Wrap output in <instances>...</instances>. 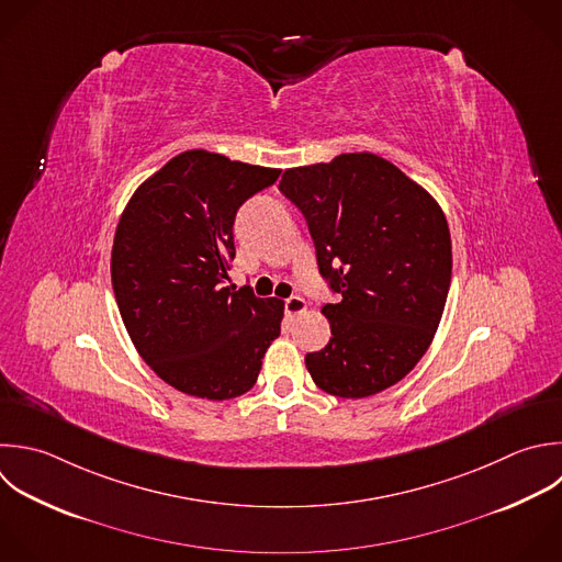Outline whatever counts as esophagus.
<instances>
[{
  "mask_svg": "<svg viewBox=\"0 0 562 562\" xmlns=\"http://www.w3.org/2000/svg\"><path fill=\"white\" fill-rule=\"evenodd\" d=\"M305 310H307V303H305L301 296H290V299H285V314H288L290 318L303 314Z\"/></svg>",
  "mask_w": 562,
  "mask_h": 562,
  "instance_id": "obj_1",
  "label": "esophagus"
}]
</instances>
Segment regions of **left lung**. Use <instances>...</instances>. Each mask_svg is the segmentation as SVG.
Segmentation results:
<instances>
[{"instance_id": "obj_1", "label": "left lung", "mask_w": 562, "mask_h": 562, "mask_svg": "<svg viewBox=\"0 0 562 562\" xmlns=\"http://www.w3.org/2000/svg\"><path fill=\"white\" fill-rule=\"evenodd\" d=\"M279 191L303 213L331 338L305 356L316 386L369 397L400 382L426 353L443 314L452 250L437 202L373 154L288 169Z\"/></svg>"}]
</instances>
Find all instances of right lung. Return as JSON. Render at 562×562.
<instances>
[{
  "label": "right lung",
  "mask_w": 562,
  "mask_h": 562,
  "mask_svg": "<svg viewBox=\"0 0 562 562\" xmlns=\"http://www.w3.org/2000/svg\"><path fill=\"white\" fill-rule=\"evenodd\" d=\"M279 173L184 151L134 193L119 222L112 285L123 323L145 362L182 393H246L281 334L283 301L228 285L237 211Z\"/></svg>",
  "instance_id": "right-lung-1"
}]
</instances>
